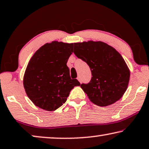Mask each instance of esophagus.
<instances>
[{
    "label": "esophagus",
    "mask_w": 149,
    "mask_h": 149,
    "mask_svg": "<svg viewBox=\"0 0 149 149\" xmlns=\"http://www.w3.org/2000/svg\"><path fill=\"white\" fill-rule=\"evenodd\" d=\"M77 79H78V81L80 82V83H81L82 81H81V77H77Z\"/></svg>",
    "instance_id": "34e87169"
}]
</instances>
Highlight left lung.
<instances>
[{
	"label": "left lung",
	"mask_w": 149,
	"mask_h": 149,
	"mask_svg": "<svg viewBox=\"0 0 149 149\" xmlns=\"http://www.w3.org/2000/svg\"><path fill=\"white\" fill-rule=\"evenodd\" d=\"M74 54L91 69V81L81 87L91 102L104 107L122 97L128 87L130 70L120 53L105 43L89 41L74 44Z\"/></svg>",
	"instance_id": "8db88e82"
}]
</instances>
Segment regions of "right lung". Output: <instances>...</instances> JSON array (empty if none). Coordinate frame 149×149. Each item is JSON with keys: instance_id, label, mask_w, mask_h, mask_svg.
Here are the masks:
<instances>
[{"instance_id": "right-lung-1", "label": "right lung", "mask_w": 149, "mask_h": 149, "mask_svg": "<svg viewBox=\"0 0 149 149\" xmlns=\"http://www.w3.org/2000/svg\"><path fill=\"white\" fill-rule=\"evenodd\" d=\"M73 44L52 42L38 49L30 60L23 78L25 92L36 106L54 111L66 102L70 91L81 83L71 79L66 65Z\"/></svg>"}]
</instances>
